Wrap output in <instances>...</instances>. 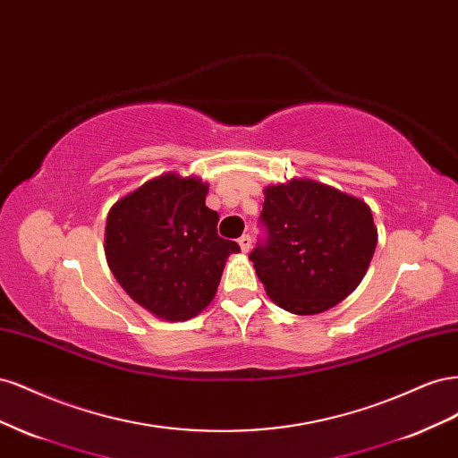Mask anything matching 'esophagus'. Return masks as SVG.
<instances>
[{
    "label": "esophagus",
    "instance_id": "esophagus-1",
    "mask_svg": "<svg viewBox=\"0 0 458 458\" xmlns=\"http://www.w3.org/2000/svg\"><path fill=\"white\" fill-rule=\"evenodd\" d=\"M239 244H241V250L242 252H248L252 248V237L250 234H242V237L239 239Z\"/></svg>",
    "mask_w": 458,
    "mask_h": 458
}]
</instances>
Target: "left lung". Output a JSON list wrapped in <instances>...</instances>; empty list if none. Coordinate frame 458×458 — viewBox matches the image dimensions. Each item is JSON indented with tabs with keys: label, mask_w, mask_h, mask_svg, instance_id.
Segmentation results:
<instances>
[{
	"label": "left lung",
	"mask_w": 458,
	"mask_h": 458,
	"mask_svg": "<svg viewBox=\"0 0 458 458\" xmlns=\"http://www.w3.org/2000/svg\"><path fill=\"white\" fill-rule=\"evenodd\" d=\"M263 195L266 239L250 259L266 293L296 315L335 308L363 281L377 248L370 208L303 177L266 187Z\"/></svg>",
	"instance_id": "1"
}]
</instances>
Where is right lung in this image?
<instances>
[{
	"label": "right lung",
	"mask_w": 458,
	"mask_h": 458,
	"mask_svg": "<svg viewBox=\"0 0 458 458\" xmlns=\"http://www.w3.org/2000/svg\"><path fill=\"white\" fill-rule=\"evenodd\" d=\"M199 177L164 174L110 208L105 254L131 300L164 321H187L216 296L225 261L241 252L217 234Z\"/></svg>",
	"instance_id": "1"
}]
</instances>
